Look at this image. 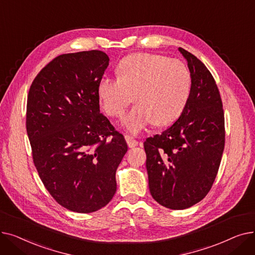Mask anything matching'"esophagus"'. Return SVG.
Masks as SVG:
<instances>
[{
	"instance_id": "1",
	"label": "esophagus",
	"mask_w": 255,
	"mask_h": 255,
	"mask_svg": "<svg viewBox=\"0 0 255 255\" xmlns=\"http://www.w3.org/2000/svg\"><path fill=\"white\" fill-rule=\"evenodd\" d=\"M125 139H126V142H127L129 148H134V146H136L138 144V141L130 135H126Z\"/></svg>"
}]
</instances>
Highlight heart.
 <instances>
[{
    "label": "heart",
    "instance_id": "obj_1",
    "mask_svg": "<svg viewBox=\"0 0 255 255\" xmlns=\"http://www.w3.org/2000/svg\"><path fill=\"white\" fill-rule=\"evenodd\" d=\"M118 78L103 77L98 84V97L104 112L122 116L127 106L137 102L125 115L122 125L137 134L152 124L166 126L181 116L191 90V76L178 60L153 53H134L117 67Z\"/></svg>",
    "mask_w": 255,
    "mask_h": 255
}]
</instances>
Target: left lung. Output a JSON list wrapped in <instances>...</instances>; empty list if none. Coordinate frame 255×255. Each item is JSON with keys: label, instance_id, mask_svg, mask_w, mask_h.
I'll return each instance as SVG.
<instances>
[{"label": "left lung", "instance_id": "left-lung-1", "mask_svg": "<svg viewBox=\"0 0 255 255\" xmlns=\"http://www.w3.org/2000/svg\"><path fill=\"white\" fill-rule=\"evenodd\" d=\"M191 76L189 99L180 118L143 143L153 198L171 210H184L210 191L224 149V114L219 90L205 64L179 47Z\"/></svg>", "mask_w": 255, "mask_h": 255}]
</instances>
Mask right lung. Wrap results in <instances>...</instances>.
<instances>
[{"label": "right lung", "instance_id": "1", "mask_svg": "<svg viewBox=\"0 0 255 255\" xmlns=\"http://www.w3.org/2000/svg\"><path fill=\"white\" fill-rule=\"evenodd\" d=\"M109 64L100 50L65 53L39 72L29 91L26 132L34 164L51 196L77 213L111 202L128 149L100 113L97 89Z\"/></svg>", "mask_w": 255, "mask_h": 255}]
</instances>
